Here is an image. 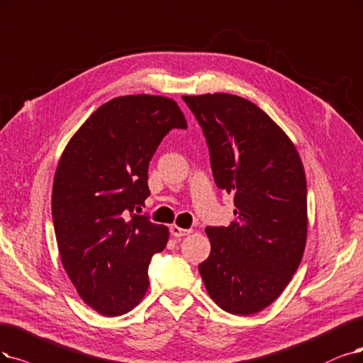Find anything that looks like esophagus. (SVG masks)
Returning a JSON list of instances; mask_svg holds the SVG:
<instances>
[{
    "mask_svg": "<svg viewBox=\"0 0 363 363\" xmlns=\"http://www.w3.org/2000/svg\"><path fill=\"white\" fill-rule=\"evenodd\" d=\"M191 232H193L191 229H182V227H179V225H172L170 227V235L173 238H182V236L190 235Z\"/></svg>",
    "mask_w": 363,
    "mask_h": 363,
    "instance_id": "obj_1",
    "label": "esophagus"
}]
</instances>
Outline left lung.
I'll use <instances>...</instances> for the list:
<instances>
[{
    "instance_id": "left-lung-1",
    "label": "left lung",
    "mask_w": 363,
    "mask_h": 363,
    "mask_svg": "<svg viewBox=\"0 0 363 363\" xmlns=\"http://www.w3.org/2000/svg\"><path fill=\"white\" fill-rule=\"evenodd\" d=\"M203 130L213 181L235 196V221L206 227L199 264L221 310L251 315L269 306L301 264L308 232L306 179L287 134L254 103L232 94L184 96Z\"/></svg>"
}]
</instances>
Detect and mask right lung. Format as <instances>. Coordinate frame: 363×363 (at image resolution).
Returning a JSON list of instances; mask_svg holds the SVG:
<instances>
[{
	"instance_id": "add662e5",
	"label": "right lung",
	"mask_w": 363,
	"mask_h": 363,
	"mask_svg": "<svg viewBox=\"0 0 363 363\" xmlns=\"http://www.w3.org/2000/svg\"><path fill=\"white\" fill-rule=\"evenodd\" d=\"M172 128H186L174 100L116 97L85 121L60 158L52 218L61 263L101 315H123L143 299L147 266L166 248L167 227L133 211L150 196L147 166Z\"/></svg>"
}]
</instances>
